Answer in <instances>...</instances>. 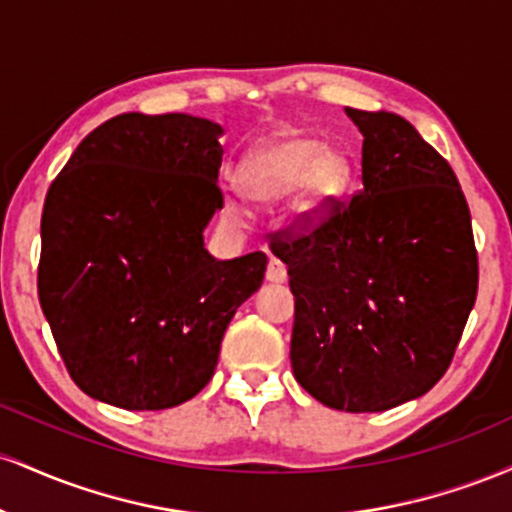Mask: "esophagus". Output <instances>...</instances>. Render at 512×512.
<instances>
[{
  "instance_id": "esophagus-1",
  "label": "esophagus",
  "mask_w": 512,
  "mask_h": 512,
  "mask_svg": "<svg viewBox=\"0 0 512 512\" xmlns=\"http://www.w3.org/2000/svg\"><path fill=\"white\" fill-rule=\"evenodd\" d=\"M286 279H289V274H286V264L272 257L267 264V281H272V284H284Z\"/></svg>"
}]
</instances>
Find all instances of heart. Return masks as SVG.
I'll list each match as a JSON object with an SVG mask.
<instances>
[{
	"label": "heart",
	"mask_w": 512,
	"mask_h": 512,
	"mask_svg": "<svg viewBox=\"0 0 512 512\" xmlns=\"http://www.w3.org/2000/svg\"><path fill=\"white\" fill-rule=\"evenodd\" d=\"M351 166L344 151L322 146L308 134H289L255 146L236 168V185L245 197L274 204L293 190V216L317 223L342 202L349 190ZM226 214L240 216L238 199H226Z\"/></svg>",
	"instance_id": "b5f03b06"
}]
</instances>
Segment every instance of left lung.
I'll use <instances>...</instances> for the list:
<instances>
[{"instance_id":"8db88e82","label":"left lung","mask_w":512,"mask_h":512,"mask_svg":"<svg viewBox=\"0 0 512 512\" xmlns=\"http://www.w3.org/2000/svg\"><path fill=\"white\" fill-rule=\"evenodd\" d=\"M363 134L354 197L269 233L296 298L293 375L339 411H385L450 368L477 301L479 260L450 163L404 117L346 108Z\"/></svg>"}]
</instances>
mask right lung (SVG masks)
Segmentation results:
<instances>
[{
	"label": "right lung",
	"mask_w": 512,
	"mask_h": 512,
	"mask_svg": "<svg viewBox=\"0 0 512 512\" xmlns=\"http://www.w3.org/2000/svg\"><path fill=\"white\" fill-rule=\"evenodd\" d=\"M221 127L125 113L76 146L40 221L38 298L69 375L129 411L178 407L209 383L264 252L214 260L202 231L223 207Z\"/></svg>",
	"instance_id": "1"
}]
</instances>
